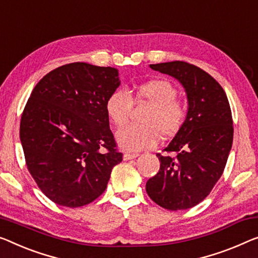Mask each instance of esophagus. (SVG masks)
<instances>
[{"label":"esophagus","instance_id":"obj_1","mask_svg":"<svg viewBox=\"0 0 258 258\" xmlns=\"http://www.w3.org/2000/svg\"><path fill=\"white\" fill-rule=\"evenodd\" d=\"M138 155H139V154H138V153H125L124 154V160L125 161H128V160L136 159Z\"/></svg>","mask_w":258,"mask_h":258}]
</instances>
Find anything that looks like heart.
Instances as JSON below:
<instances>
[{
  "mask_svg": "<svg viewBox=\"0 0 258 258\" xmlns=\"http://www.w3.org/2000/svg\"><path fill=\"white\" fill-rule=\"evenodd\" d=\"M178 91L167 80H152L138 86L132 94L114 90L107 96L105 112L109 120L121 127L128 121L133 101L151 104L142 118V125H128L117 132L119 145L126 151L136 152L151 148L160 138L170 139L185 124L187 106L177 97Z\"/></svg>",
  "mask_w": 258,
  "mask_h": 258,
  "instance_id": "b5f03b06",
  "label": "heart"
}]
</instances>
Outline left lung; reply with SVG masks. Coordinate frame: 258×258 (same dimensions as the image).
<instances>
[{
    "mask_svg": "<svg viewBox=\"0 0 258 258\" xmlns=\"http://www.w3.org/2000/svg\"><path fill=\"white\" fill-rule=\"evenodd\" d=\"M177 79L189 102L186 121L157 153L160 170L146 183L153 202L167 210L194 207L221 177L233 144V118L225 90L209 73L185 61L151 64Z\"/></svg>",
    "mask_w": 258,
    "mask_h": 258,
    "instance_id": "8db88e82",
    "label": "left lung"
}]
</instances>
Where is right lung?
I'll list each match as a JSON object with an SVG mask.
<instances>
[{"label": "right lung", "mask_w": 258, "mask_h": 258, "mask_svg": "<svg viewBox=\"0 0 258 258\" xmlns=\"http://www.w3.org/2000/svg\"><path fill=\"white\" fill-rule=\"evenodd\" d=\"M119 84L116 68L73 62L53 69L31 92L19 128L25 163L57 205L94 202L122 161L105 112Z\"/></svg>", "instance_id": "1"}]
</instances>
